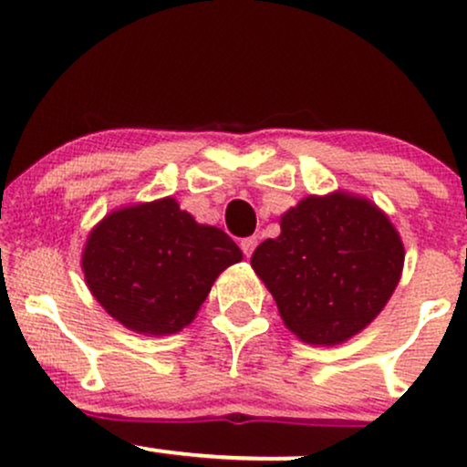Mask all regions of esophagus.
I'll list each match as a JSON object with an SVG mask.
<instances>
[{"mask_svg": "<svg viewBox=\"0 0 467 467\" xmlns=\"http://www.w3.org/2000/svg\"><path fill=\"white\" fill-rule=\"evenodd\" d=\"M256 244H259V241H256V237H245V239H241L239 245H241V250H244V254L250 256L252 252H254Z\"/></svg>", "mask_w": 467, "mask_h": 467, "instance_id": "obj_1", "label": "esophagus"}]
</instances>
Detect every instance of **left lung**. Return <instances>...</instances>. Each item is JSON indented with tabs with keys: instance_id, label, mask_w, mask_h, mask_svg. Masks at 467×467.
I'll use <instances>...</instances> for the list:
<instances>
[{
	"instance_id": "1",
	"label": "left lung",
	"mask_w": 467,
	"mask_h": 467,
	"mask_svg": "<svg viewBox=\"0 0 467 467\" xmlns=\"http://www.w3.org/2000/svg\"><path fill=\"white\" fill-rule=\"evenodd\" d=\"M281 318L309 345H340L382 312L398 287L404 245L371 202L334 192L281 217V234L250 259Z\"/></svg>"
}]
</instances>
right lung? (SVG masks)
Segmentation results:
<instances>
[{
    "label": "right lung",
    "mask_w": 467,
    "mask_h": 467,
    "mask_svg": "<svg viewBox=\"0 0 467 467\" xmlns=\"http://www.w3.org/2000/svg\"><path fill=\"white\" fill-rule=\"evenodd\" d=\"M237 261L223 230L166 197L105 217L85 245L83 272L107 314L138 334L166 336L195 318L219 272Z\"/></svg>",
    "instance_id": "add662e5"
}]
</instances>
